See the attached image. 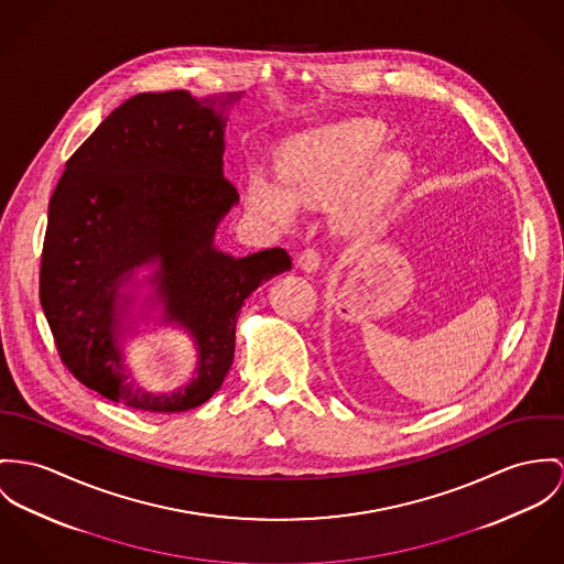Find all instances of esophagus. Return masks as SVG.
<instances>
[{
  "label": "esophagus",
  "instance_id": "1",
  "mask_svg": "<svg viewBox=\"0 0 564 564\" xmlns=\"http://www.w3.org/2000/svg\"><path fill=\"white\" fill-rule=\"evenodd\" d=\"M319 253L315 249H304L303 253L299 256V268L304 272H315L319 268Z\"/></svg>",
  "mask_w": 564,
  "mask_h": 564
}]
</instances>
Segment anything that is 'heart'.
<instances>
[{
    "label": "heart",
    "mask_w": 564,
    "mask_h": 564,
    "mask_svg": "<svg viewBox=\"0 0 564 564\" xmlns=\"http://www.w3.org/2000/svg\"><path fill=\"white\" fill-rule=\"evenodd\" d=\"M387 139V124L376 118H351L294 134L274 154L276 177L263 172L249 177L251 215L288 227L299 217V206L337 199L346 225H373L405 170L403 152L382 150Z\"/></svg>",
    "instance_id": "heart-1"
}]
</instances>
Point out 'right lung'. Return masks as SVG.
Listing matches in <instances>:
<instances>
[{
	"label": "right lung",
	"mask_w": 564,
	"mask_h": 564,
	"mask_svg": "<svg viewBox=\"0 0 564 564\" xmlns=\"http://www.w3.org/2000/svg\"><path fill=\"white\" fill-rule=\"evenodd\" d=\"M240 91L137 94L68 159L48 202L41 303L64 365L98 394L143 412L206 403L223 384L245 301L288 272L283 249L234 258L218 223L238 204L223 175L225 122ZM148 267L151 274H135ZM148 286L151 294H138ZM140 311H135V306ZM182 329L198 360L174 391L135 384L126 344L138 324Z\"/></svg>",
	"instance_id": "1"
}]
</instances>
